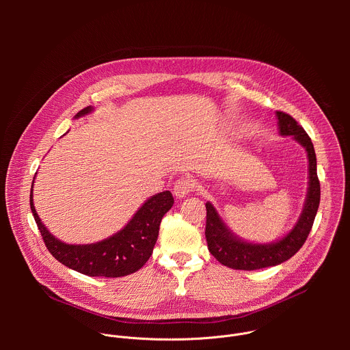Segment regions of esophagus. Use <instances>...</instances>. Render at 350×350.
<instances>
[{
  "label": "esophagus",
  "instance_id": "1",
  "mask_svg": "<svg viewBox=\"0 0 350 350\" xmlns=\"http://www.w3.org/2000/svg\"><path fill=\"white\" fill-rule=\"evenodd\" d=\"M193 188H195V181L188 176H183L178 180H176L174 187H173V192L177 198H184L185 195L192 192Z\"/></svg>",
  "mask_w": 350,
  "mask_h": 350
}]
</instances>
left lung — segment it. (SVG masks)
Listing matches in <instances>:
<instances>
[{
	"mask_svg": "<svg viewBox=\"0 0 350 350\" xmlns=\"http://www.w3.org/2000/svg\"><path fill=\"white\" fill-rule=\"evenodd\" d=\"M278 126L282 135H293L308 151L309 158V191L301 219L293 230L274 243H246L235 238L221 221L212 204H206L205 237L209 252L224 266L235 270H258L277 266L292 258L302 247L313 227L320 205V181L317 177V161L314 146L305 131L291 115L278 111Z\"/></svg>",
	"mask_w": 350,
	"mask_h": 350,
	"instance_id": "1",
	"label": "left lung"
}]
</instances>
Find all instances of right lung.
Instances as JSON below:
<instances>
[{"label":"right lung","mask_w":350,"mask_h":350,"mask_svg":"<svg viewBox=\"0 0 350 350\" xmlns=\"http://www.w3.org/2000/svg\"><path fill=\"white\" fill-rule=\"evenodd\" d=\"M91 112L81 109L76 118ZM33 193V187L31 191ZM30 193V209L44 243L58 262L90 277H123L139 270L151 258L159 235L162 217L172 209L174 199L170 191L149 198L129 224L108 239L91 245H68L57 239L41 223Z\"/></svg>","instance_id":"add662e5"}]
</instances>
